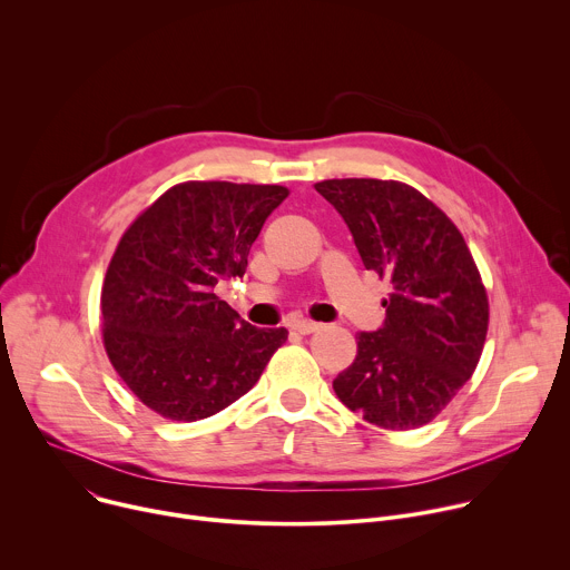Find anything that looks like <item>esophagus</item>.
<instances>
[{
	"label": "esophagus",
	"instance_id": "esophagus-1",
	"mask_svg": "<svg viewBox=\"0 0 570 570\" xmlns=\"http://www.w3.org/2000/svg\"><path fill=\"white\" fill-rule=\"evenodd\" d=\"M317 327H320V324L313 322V320H293V322H291V330L297 332V334H302V336H308V334L317 332Z\"/></svg>",
	"mask_w": 570,
	"mask_h": 570
}]
</instances>
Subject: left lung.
<instances>
[{
    "mask_svg": "<svg viewBox=\"0 0 570 570\" xmlns=\"http://www.w3.org/2000/svg\"><path fill=\"white\" fill-rule=\"evenodd\" d=\"M347 223L367 271L387 277L385 320L356 336L336 396L390 431L429 424L473 374L490 304L460 229L417 189L374 178L315 185Z\"/></svg>",
    "mask_w": 570,
    "mask_h": 570,
    "instance_id": "8db88e82",
    "label": "left lung"
}]
</instances>
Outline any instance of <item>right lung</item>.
Masks as SVG:
<instances>
[{
    "label": "right lung",
    "mask_w": 570,
    "mask_h": 570,
    "mask_svg": "<svg viewBox=\"0 0 570 570\" xmlns=\"http://www.w3.org/2000/svg\"><path fill=\"white\" fill-rule=\"evenodd\" d=\"M279 185L183 183L121 236L101 291L104 343L124 383L174 422L227 409L288 338L257 330L214 291L243 277Z\"/></svg>",
    "instance_id": "add662e5"
}]
</instances>
